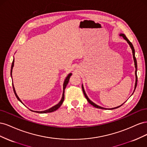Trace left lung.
Here are the masks:
<instances>
[{"mask_svg":"<svg viewBox=\"0 0 147 147\" xmlns=\"http://www.w3.org/2000/svg\"><path fill=\"white\" fill-rule=\"evenodd\" d=\"M119 35L120 36H121V37H123V38L124 39H125L126 40V42L128 43V44L129 45V46H130V47H131V50H132V55H133V59H134V65H135V68H136V71H135V75H136V83H135V86H134V92L135 91V90H136V86H137V60H136V56H135V50H134V47H133V45H132V43L129 40L127 39V38L126 37V35H124V34H119ZM82 90H83V94H84V96H85V97H86V99H87V100H88V102H89V103H90L91 105H92V106H94V107H96V108H97V109H105V110H113V109H117V108H118V107H121L123 104H124V103L122 104V105H119V106H118V107H114V108H112V109H106V108H104V107H100V106H99V105H97V104H96L95 103H94V102H92L90 99L88 98V96L86 95V92H85V91H84V87H83V84H82ZM134 92H133V93H134ZM133 93L132 94V95L133 94Z\"/></svg>","mask_w":147,"mask_h":147,"instance_id":"8db88e82","label":"left lung"}]
</instances>
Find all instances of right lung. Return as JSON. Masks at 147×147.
<instances>
[{
    "label": "right lung",
    "instance_id": "right-lung-1",
    "mask_svg": "<svg viewBox=\"0 0 147 147\" xmlns=\"http://www.w3.org/2000/svg\"><path fill=\"white\" fill-rule=\"evenodd\" d=\"M14 62H15V60H14V58H13V63H12V64H11V73H10V75H11V77H12V70H13V66H14ZM71 75H72V74L70 73L69 74H68L67 76V77L65 78V79L64 80V84H63V96H62V98L60 100V102H59L58 104L55 105V106L52 107L51 108L49 109L48 110H44V111H33V112H37V113H50V112H55V111H56V110L58 109L61 106L62 104L63 103V101L64 100V91H65V89L66 88V86L67 84H68L69 83V78L70 77ZM12 85H13V91H14V92H15V94L16 97V98L18 99V100H20L22 104H23V102H22V101L20 100V99L19 98V97L18 96L16 92V91H15V87L14 86H13V83H12ZM32 111V110H31Z\"/></svg>",
    "mask_w": 147,
    "mask_h": 147
}]
</instances>
